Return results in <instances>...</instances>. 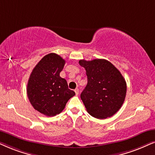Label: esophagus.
<instances>
[{"label":"esophagus","mask_w":155,"mask_h":155,"mask_svg":"<svg viewBox=\"0 0 155 155\" xmlns=\"http://www.w3.org/2000/svg\"><path fill=\"white\" fill-rule=\"evenodd\" d=\"M74 91H75V93H76V96L79 95V89H76L75 90H74Z\"/></svg>","instance_id":"obj_1"}]
</instances>
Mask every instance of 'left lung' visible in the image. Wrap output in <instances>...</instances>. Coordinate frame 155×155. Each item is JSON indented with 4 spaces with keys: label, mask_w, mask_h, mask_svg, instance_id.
<instances>
[{
    "label": "left lung",
    "mask_w": 155,
    "mask_h": 155,
    "mask_svg": "<svg viewBox=\"0 0 155 155\" xmlns=\"http://www.w3.org/2000/svg\"><path fill=\"white\" fill-rule=\"evenodd\" d=\"M79 63L85 68L87 76V84L81 99L88 113L99 119L112 117L126 97L127 84L123 76L107 60H80Z\"/></svg>",
    "instance_id": "1"
}]
</instances>
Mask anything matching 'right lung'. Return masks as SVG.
I'll return each instance as SVG.
<instances>
[{
    "label": "right lung",
    "instance_id": "1",
    "mask_svg": "<svg viewBox=\"0 0 155 155\" xmlns=\"http://www.w3.org/2000/svg\"><path fill=\"white\" fill-rule=\"evenodd\" d=\"M65 60L51 53L36 64L27 84V95L33 107L43 114L54 117L65 108L75 92L69 89L66 79L60 76Z\"/></svg>",
    "mask_w": 155,
    "mask_h": 155
}]
</instances>
